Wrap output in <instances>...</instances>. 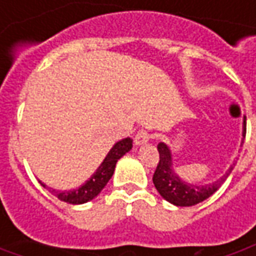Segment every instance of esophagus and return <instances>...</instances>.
<instances>
[{"instance_id":"obj_1","label":"esophagus","mask_w":256,"mask_h":256,"mask_svg":"<svg viewBox=\"0 0 256 256\" xmlns=\"http://www.w3.org/2000/svg\"><path fill=\"white\" fill-rule=\"evenodd\" d=\"M150 138H152V134L147 130H140V132H137V134L134 136V143H136V146L146 144Z\"/></svg>"}]
</instances>
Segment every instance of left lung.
Wrapping results in <instances>:
<instances>
[{
    "label": "left lung",
    "instance_id": "left-lung-1",
    "mask_svg": "<svg viewBox=\"0 0 256 256\" xmlns=\"http://www.w3.org/2000/svg\"><path fill=\"white\" fill-rule=\"evenodd\" d=\"M242 128V136L245 138V133H246V119L245 118H244ZM157 150L160 154V162L157 164V168L153 176L154 187L166 201L172 202L177 207H191V206H196L201 201L207 200L208 197H211L216 190L224 184L226 177L231 174L235 167V163H232V166L226 170L224 176L214 182H210L206 186H196V184H190L187 181L181 180L180 177L174 172L172 150L168 148V146L166 143H158Z\"/></svg>",
    "mask_w": 256,
    "mask_h": 256
}]
</instances>
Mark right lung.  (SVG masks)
<instances>
[{
    "mask_svg": "<svg viewBox=\"0 0 256 256\" xmlns=\"http://www.w3.org/2000/svg\"><path fill=\"white\" fill-rule=\"evenodd\" d=\"M132 147H133V140L130 137L120 140L112 147L110 152L104 157L103 163L98 167V170L93 172L92 177L86 181L84 186H80L76 190H70V191L52 190V192L60 201H65L68 204H84V202L90 201L100 192L104 188V186L109 182L113 172H114V167H116L118 160L126 154L128 152H130ZM42 186L46 187L45 184H42Z\"/></svg>",
    "mask_w": 256,
    "mask_h": 256,
    "instance_id": "obj_1",
    "label": "right lung"
}]
</instances>
